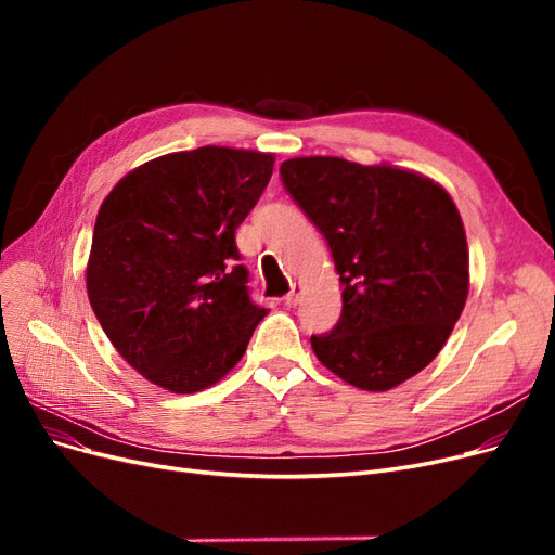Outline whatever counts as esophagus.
I'll list each match as a JSON object with an SVG mask.
<instances>
[{
    "mask_svg": "<svg viewBox=\"0 0 555 555\" xmlns=\"http://www.w3.org/2000/svg\"><path fill=\"white\" fill-rule=\"evenodd\" d=\"M300 294H304V287H300V284H292V292L287 294V296H284V304H287V306H296L298 304V300H300Z\"/></svg>",
    "mask_w": 555,
    "mask_h": 555,
    "instance_id": "obj_1",
    "label": "esophagus"
}]
</instances>
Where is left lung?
<instances>
[{
  "instance_id": "1",
  "label": "left lung",
  "mask_w": 555,
  "mask_h": 555,
  "mask_svg": "<svg viewBox=\"0 0 555 555\" xmlns=\"http://www.w3.org/2000/svg\"><path fill=\"white\" fill-rule=\"evenodd\" d=\"M284 188L324 233L343 314L312 351L363 391H389L440 354L469 292L461 212L440 182L389 162H282Z\"/></svg>"
}]
</instances>
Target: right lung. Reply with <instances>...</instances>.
<instances>
[{"label": "right lung", "instance_id": "right-lung-1", "mask_svg": "<svg viewBox=\"0 0 555 555\" xmlns=\"http://www.w3.org/2000/svg\"><path fill=\"white\" fill-rule=\"evenodd\" d=\"M275 155L204 145L131 169L96 212L90 306L120 357L171 393L236 365L268 314L249 300L233 233L257 206Z\"/></svg>", "mask_w": 555, "mask_h": 555}]
</instances>
